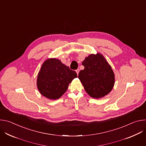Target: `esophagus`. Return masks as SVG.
Listing matches in <instances>:
<instances>
[{"instance_id":"34e87169","label":"esophagus","mask_w":146,"mask_h":146,"mask_svg":"<svg viewBox=\"0 0 146 146\" xmlns=\"http://www.w3.org/2000/svg\"><path fill=\"white\" fill-rule=\"evenodd\" d=\"M76 73H77V75H78V73H79L80 70H79V69H77V70H76Z\"/></svg>"}]
</instances>
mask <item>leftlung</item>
I'll list each match as a JSON object with an SVG mask.
<instances>
[{"mask_svg":"<svg viewBox=\"0 0 146 146\" xmlns=\"http://www.w3.org/2000/svg\"><path fill=\"white\" fill-rule=\"evenodd\" d=\"M84 69L78 74V78L86 92L92 98L99 99L109 94L114 86V72L100 53L90 54L82 61Z\"/></svg>","mask_w":146,"mask_h":146,"instance_id":"8db88e82","label":"left lung"}]
</instances>
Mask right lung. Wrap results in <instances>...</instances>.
Wrapping results in <instances>:
<instances>
[{
    "label": "right lung",
    "mask_w": 146,
    "mask_h": 146,
    "mask_svg": "<svg viewBox=\"0 0 146 146\" xmlns=\"http://www.w3.org/2000/svg\"><path fill=\"white\" fill-rule=\"evenodd\" d=\"M77 77L76 72L62 64L60 60L48 58L38 73L37 87L43 96L56 100L66 92L70 83Z\"/></svg>",
    "instance_id": "add662e5"
}]
</instances>
